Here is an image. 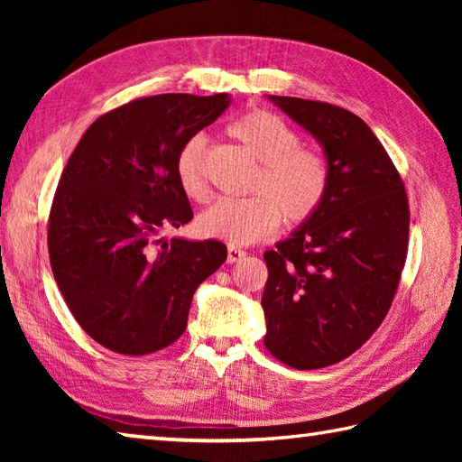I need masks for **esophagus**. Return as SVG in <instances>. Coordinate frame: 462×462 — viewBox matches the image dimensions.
Wrapping results in <instances>:
<instances>
[{
    "instance_id": "obj_1",
    "label": "esophagus",
    "mask_w": 462,
    "mask_h": 462,
    "mask_svg": "<svg viewBox=\"0 0 462 462\" xmlns=\"http://www.w3.org/2000/svg\"><path fill=\"white\" fill-rule=\"evenodd\" d=\"M244 258H246V252L236 248V246H228V263H236V262H242Z\"/></svg>"
}]
</instances>
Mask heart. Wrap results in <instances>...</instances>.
Here are the masks:
<instances>
[{"instance_id":"1","label":"heart","mask_w":462,"mask_h":462,"mask_svg":"<svg viewBox=\"0 0 462 462\" xmlns=\"http://www.w3.org/2000/svg\"><path fill=\"white\" fill-rule=\"evenodd\" d=\"M228 134L260 162L248 200H218L196 220L200 236L230 246H250L272 236L282 216L288 224H301L318 212L326 199L329 171L313 151L301 149L300 134L280 116L252 111L228 126ZM206 139L192 134L174 161L182 192L194 200L208 194L204 172Z\"/></svg>"}]
</instances>
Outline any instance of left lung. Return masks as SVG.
<instances>
[{
  "mask_svg": "<svg viewBox=\"0 0 462 462\" xmlns=\"http://www.w3.org/2000/svg\"><path fill=\"white\" fill-rule=\"evenodd\" d=\"M326 154V199L263 254V343L296 369L349 357L387 316L407 258L409 204L387 151L357 115L329 103L268 95Z\"/></svg>",
  "mask_w": 462,
  "mask_h": 462,
  "instance_id": "obj_1",
  "label": "left lung"
}]
</instances>
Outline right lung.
Listing matches in <instances>:
<instances>
[{"label":"right lung","mask_w":462,"mask_h":462,"mask_svg":"<svg viewBox=\"0 0 462 462\" xmlns=\"http://www.w3.org/2000/svg\"><path fill=\"white\" fill-rule=\"evenodd\" d=\"M232 97L166 93L99 116L81 136L49 214V260L67 308L103 347L146 356L179 339L192 296L226 262L218 240L159 238L192 220L174 161Z\"/></svg>","instance_id":"1"}]
</instances>
